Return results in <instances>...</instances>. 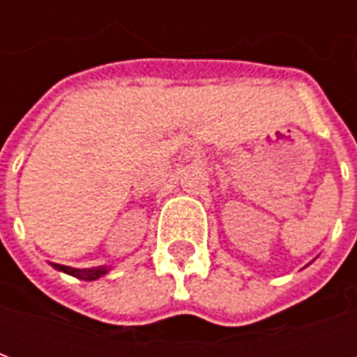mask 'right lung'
Here are the masks:
<instances>
[{
    "label": "right lung",
    "instance_id": "add662e5",
    "mask_svg": "<svg viewBox=\"0 0 357 357\" xmlns=\"http://www.w3.org/2000/svg\"><path fill=\"white\" fill-rule=\"evenodd\" d=\"M51 264V268H55L57 271H63L66 275L78 277L82 281H97L99 277L107 275L110 271L109 266H97V268H88V269H78V268H70V266H61V264Z\"/></svg>",
    "mask_w": 357,
    "mask_h": 357
}]
</instances>
